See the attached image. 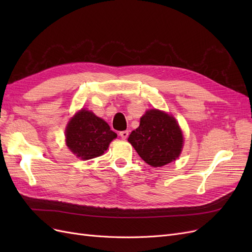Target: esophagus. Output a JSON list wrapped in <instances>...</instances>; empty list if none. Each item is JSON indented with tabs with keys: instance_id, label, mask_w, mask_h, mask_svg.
<instances>
[{
	"instance_id": "esophagus-1",
	"label": "esophagus",
	"mask_w": 252,
	"mask_h": 252,
	"mask_svg": "<svg viewBox=\"0 0 252 252\" xmlns=\"http://www.w3.org/2000/svg\"><path fill=\"white\" fill-rule=\"evenodd\" d=\"M120 136H121V138L122 139H127L128 138V134H129V131L128 130H124V131H120Z\"/></svg>"
}]
</instances>
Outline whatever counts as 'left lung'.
Returning <instances> with one entry per match:
<instances>
[{"mask_svg":"<svg viewBox=\"0 0 252 252\" xmlns=\"http://www.w3.org/2000/svg\"><path fill=\"white\" fill-rule=\"evenodd\" d=\"M138 155L152 167H161L179 158L183 134L168 113L151 109L141 118L140 126L128 138Z\"/></svg>","mask_w":252,"mask_h":252,"instance_id":"obj_1","label":"left lung"}]
</instances>
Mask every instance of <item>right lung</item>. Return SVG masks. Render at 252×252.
<instances>
[{"label":"right lung","mask_w":252,"mask_h":252,"mask_svg":"<svg viewBox=\"0 0 252 252\" xmlns=\"http://www.w3.org/2000/svg\"><path fill=\"white\" fill-rule=\"evenodd\" d=\"M116 138L117 133L104 120L85 109L75 114L66 128L68 148L83 159L102 156Z\"/></svg>","instance_id":"right-lung-1"}]
</instances>
